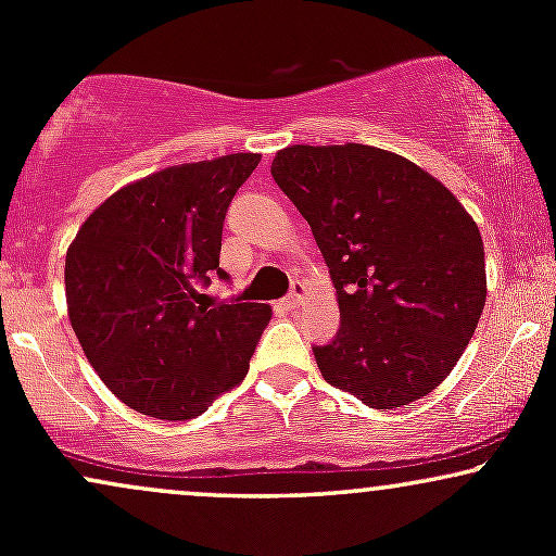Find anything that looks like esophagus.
<instances>
[{"label":"esophagus","instance_id":"obj_1","mask_svg":"<svg viewBox=\"0 0 556 556\" xmlns=\"http://www.w3.org/2000/svg\"><path fill=\"white\" fill-rule=\"evenodd\" d=\"M305 295H308V287H305V282H292V290H290V295L285 298V305L287 308H300V305H303V300H305Z\"/></svg>","mask_w":556,"mask_h":556}]
</instances>
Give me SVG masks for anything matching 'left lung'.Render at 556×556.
Returning <instances> with one entry per match:
<instances>
[{"label": "left lung", "mask_w": 556, "mask_h": 556, "mask_svg": "<svg viewBox=\"0 0 556 556\" xmlns=\"http://www.w3.org/2000/svg\"><path fill=\"white\" fill-rule=\"evenodd\" d=\"M271 177L311 225L337 290L342 324L314 348L318 371L376 410L426 397L486 303L473 216L437 177L376 146H287Z\"/></svg>", "instance_id": "8db88e82"}]
</instances>
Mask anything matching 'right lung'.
<instances>
[{"instance_id": "obj_1", "label": "right lung", "mask_w": 556, "mask_h": 556, "mask_svg": "<svg viewBox=\"0 0 556 556\" xmlns=\"http://www.w3.org/2000/svg\"><path fill=\"white\" fill-rule=\"evenodd\" d=\"M258 154L177 164L127 182L83 222L65 258L83 353L132 410L188 420L245 379L264 303L198 305L219 269L222 225Z\"/></svg>"}]
</instances>
